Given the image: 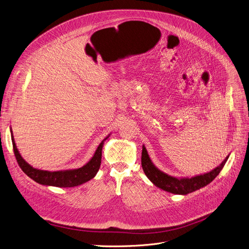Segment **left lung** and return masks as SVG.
Segmentation results:
<instances>
[{
    "label": "left lung",
    "instance_id": "obj_1",
    "mask_svg": "<svg viewBox=\"0 0 249 249\" xmlns=\"http://www.w3.org/2000/svg\"><path fill=\"white\" fill-rule=\"evenodd\" d=\"M228 158L229 156L225 158V160L220 165L208 173L198 175V176L192 178H176L172 177L170 175L164 173L163 171L159 170L152 162V160L147 152V149H145V147L142 144V167L145 176H147L149 180L158 188L162 189L164 191H167L169 193L187 195L211 183L223 169Z\"/></svg>",
    "mask_w": 249,
    "mask_h": 249
}]
</instances>
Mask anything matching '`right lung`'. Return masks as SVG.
I'll list each match as a JSON object with an SVG mask.
<instances>
[{"label":"right lung","mask_w":249,"mask_h":249,"mask_svg":"<svg viewBox=\"0 0 249 249\" xmlns=\"http://www.w3.org/2000/svg\"><path fill=\"white\" fill-rule=\"evenodd\" d=\"M110 134L104 139L99 144L92 156V158L87 162L84 166L78 169H72V170H63V171H45L40 170L32 167L30 164H28L26 160L22 158L21 154L19 153L16 142H15L13 131L11 129V138L13 142L14 153L16 156L17 162L23 172L30 177L35 182L44 185V186H53V187H59V188H70L81 185L83 183L89 182L92 178L95 177L97 174L100 163H101V152L104 148L105 141L108 139Z\"/></svg>","instance_id":"obj_1"}]
</instances>
